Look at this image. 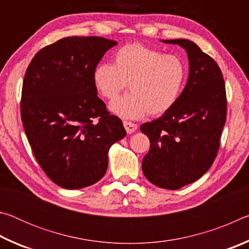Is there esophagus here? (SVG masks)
I'll return each instance as SVG.
<instances>
[{"label":"esophagus","mask_w":249,"mask_h":249,"mask_svg":"<svg viewBox=\"0 0 249 249\" xmlns=\"http://www.w3.org/2000/svg\"><path fill=\"white\" fill-rule=\"evenodd\" d=\"M123 125H124V127L126 129V132H127V134H132V133L135 132V130L137 129V125L132 123V122L124 121L123 122Z\"/></svg>","instance_id":"obj_1"}]
</instances>
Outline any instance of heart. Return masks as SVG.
<instances>
[{
	"label": "heart",
	"mask_w": 249,
	"mask_h": 249,
	"mask_svg": "<svg viewBox=\"0 0 249 249\" xmlns=\"http://www.w3.org/2000/svg\"><path fill=\"white\" fill-rule=\"evenodd\" d=\"M187 81V67L176 54L142 44H129L116 50L114 64L95 67L93 82L107 100L116 98L129 82L130 93L115 99L109 111L122 119L160 116L175 107Z\"/></svg>",
	"instance_id": "1"
}]
</instances>
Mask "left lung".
Segmentation results:
<instances>
[{
    "mask_svg": "<svg viewBox=\"0 0 249 249\" xmlns=\"http://www.w3.org/2000/svg\"><path fill=\"white\" fill-rule=\"evenodd\" d=\"M162 41L185 49L189 78L175 107L141 126L150 141L142 168L153 184L178 190L200 179L216 157L226 121V91L220 67L196 44Z\"/></svg>",
    "mask_w": 249,
    "mask_h": 249,
    "instance_id": "left-lung-1",
    "label": "left lung"
}]
</instances>
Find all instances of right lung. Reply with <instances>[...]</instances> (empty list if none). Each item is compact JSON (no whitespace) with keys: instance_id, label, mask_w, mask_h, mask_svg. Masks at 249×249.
I'll use <instances>...</instances> for the list:
<instances>
[{"instance_id":"add662e5","label":"right lung","mask_w":249,"mask_h":249,"mask_svg":"<svg viewBox=\"0 0 249 249\" xmlns=\"http://www.w3.org/2000/svg\"><path fill=\"white\" fill-rule=\"evenodd\" d=\"M116 44L98 36L66 37L40 49L25 73V134L41 169L61 188L98 182L107 169L109 147L126 135L93 82L95 67Z\"/></svg>"}]
</instances>
